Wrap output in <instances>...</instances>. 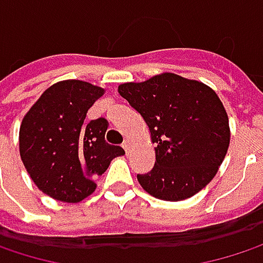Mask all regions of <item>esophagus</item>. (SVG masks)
<instances>
[{
  "mask_svg": "<svg viewBox=\"0 0 263 263\" xmlns=\"http://www.w3.org/2000/svg\"><path fill=\"white\" fill-rule=\"evenodd\" d=\"M123 149H125V152H126V154H129V152H131V143H129L128 140L123 143Z\"/></svg>",
  "mask_w": 263,
  "mask_h": 263,
  "instance_id": "obj_1",
  "label": "esophagus"
}]
</instances>
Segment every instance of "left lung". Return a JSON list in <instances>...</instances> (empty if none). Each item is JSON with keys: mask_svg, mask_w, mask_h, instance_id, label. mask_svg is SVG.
Masks as SVG:
<instances>
[{"mask_svg": "<svg viewBox=\"0 0 263 263\" xmlns=\"http://www.w3.org/2000/svg\"><path fill=\"white\" fill-rule=\"evenodd\" d=\"M149 126L155 166L137 180L152 196L181 201L213 180L229 144V117L216 92L196 80L164 73L119 86Z\"/></svg>", "mask_w": 263, "mask_h": 263, "instance_id": "1", "label": "left lung"}]
</instances>
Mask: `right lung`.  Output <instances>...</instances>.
<instances>
[{"label": "right lung", "mask_w": 263, "mask_h": 263, "mask_svg": "<svg viewBox=\"0 0 263 263\" xmlns=\"http://www.w3.org/2000/svg\"><path fill=\"white\" fill-rule=\"evenodd\" d=\"M103 89L82 80L51 85L26 114L20 129V154L28 175L45 195L79 202L96 189L120 146L108 144V120L85 122Z\"/></svg>", "instance_id": "1"}]
</instances>
